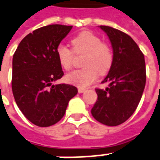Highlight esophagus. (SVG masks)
<instances>
[{"mask_svg":"<svg viewBox=\"0 0 160 160\" xmlns=\"http://www.w3.org/2000/svg\"><path fill=\"white\" fill-rule=\"evenodd\" d=\"M85 91H86V89H84V88H79V89H78V92H79L80 93H82V92H84Z\"/></svg>","mask_w":160,"mask_h":160,"instance_id":"esophagus-1","label":"esophagus"}]
</instances>
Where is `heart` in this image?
I'll use <instances>...</instances> for the list:
<instances>
[{
  "label": "heart",
  "instance_id": "b5f03b06",
  "mask_svg": "<svg viewBox=\"0 0 160 160\" xmlns=\"http://www.w3.org/2000/svg\"><path fill=\"white\" fill-rule=\"evenodd\" d=\"M72 51L64 45L58 46L56 55L59 64L64 70L72 66L74 52L85 54L82 61L83 69L74 70L66 75L68 83L78 88H87L99 75H106L113 64V52L110 46L91 31H83L71 40Z\"/></svg>",
  "mask_w": 160,
  "mask_h": 160
}]
</instances>
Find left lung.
I'll list each match as a JSON object with an SVG mask.
<instances>
[{
  "instance_id": "obj_1",
  "label": "left lung",
  "mask_w": 160,
  "mask_h": 160,
  "mask_svg": "<svg viewBox=\"0 0 160 160\" xmlns=\"http://www.w3.org/2000/svg\"><path fill=\"white\" fill-rule=\"evenodd\" d=\"M107 33L113 50V64L102 83L105 90L96 88L98 99L91 112L93 118L109 127L119 126L136 110L146 86L144 54L132 38L122 31L99 26Z\"/></svg>"
}]
</instances>
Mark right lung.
I'll return each instance as SVG.
<instances>
[{
	"mask_svg": "<svg viewBox=\"0 0 160 160\" xmlns=\"http://www.w3.org/2000/svg\"><path fill=\"white\" fill-rule=\"evenodd\" d=\"M72 26L40 28L23 38L13 57L12 91L18 107L30 122L47 127L60 121L78 90L68 84L53 85L64 75L56 49Z\"/></svg>",
	"mask_w": 160,
	"mask_h": 160,
	"instance_id": "1",
	"label": "right lung"
}]
</instances>
